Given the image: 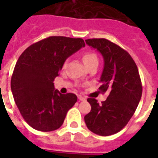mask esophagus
Here are the masks:
<instances>
[{
  "label": "esophagus",
  "instance_id": "obj_1",
  "mask_svg": "<svg viewBox=\"0 0 158 158\" xmlns=\"http://www.w3.org/2000/svg\"><path fill=\"white\" fill-rule=\"evenodd\" d=\"M78 98H79V100H80V101H85V98H84V97L81 96V95H79V96H78Z\"/></svg>",
  "mask_w": 158,
  "mask_h": 158
}]
</instances>
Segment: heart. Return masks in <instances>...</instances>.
<instances>
[{"instance_id":"obj_1","label":"heart","mask_w":158,"mask_h":158,"mask_svg":"<svg viewBox=\"0 0 158 158\" xmlns=\"http://www.w3.org/2000/svg\"><path fill=\"white\" fill-rule=\"evenodd\" d=\"M82 60L88 68L98 64V57L93 52H85L82 55Z\"/></svg>"}]
</instances>
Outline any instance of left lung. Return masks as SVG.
<instances>
[{
	"label": "left lung",
	"mask_w": 158,
	"mask_h": 158,
	"mask_svg": "<svg viewBox=\"0 0 158 158\" xmlns=\"http://www.w3.org/2000/svg\"><path fill=\"white\" fill-rule=\"evenodd\" d=\"M86 43L102 55L104 68L99 91L107 93L106 100L98 102L88 98L91 110L84 116L88 129L96 135L108 136L120 131L136 110L142 83L137 65L129 53L105 38H92Z\"/></svg>",
	"instance_id": "1"
}]
</instances>
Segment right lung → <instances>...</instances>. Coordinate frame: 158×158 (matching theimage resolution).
Returning <instances> with one entry per match:
<instances>
[{
	"instance_id": "1",
	"label": "right lung",
	"mask_w": 158,
	"mask_h": 158,
	"mask_svg": "<svg viewBox=\"0 0 158 158\" xmlns=\"http://www.w3.org/2000/svg\"><path fill=\"white\" fill-rule=\"evenodd\" d=\"M84 46L82 38L52 36L29 46L19 57L11 91L21 115L32 128L48 132L62 125L77 96L60 94L53 81L65 60Z\"/></svg>"
}]
</instances>
